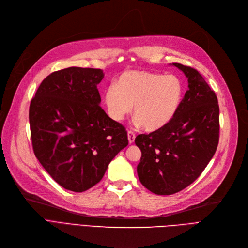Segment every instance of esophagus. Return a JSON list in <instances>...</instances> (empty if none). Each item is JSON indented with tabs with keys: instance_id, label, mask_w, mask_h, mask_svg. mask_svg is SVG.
Wrapping results in <instances>:
<instances>
[{
	"instance_id": "esophagus-1",
	"label": "esophagus",
	"mask_w": 248,
	"mask_h": 248,
	"mask_svg": "<svg viewBox=\"0 0 248 248\" xmlns=\"http://www.w3.org/2000/svg\"><path fill=\"white\" fill-rule=\"evenodd\" d=\"M135 137H136V134H135L133 131H131V130L127 131V139H129V142H130V143H133V142H134Z\"/></svg>"
}]
</instances>
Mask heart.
<instances>
[{
	"label": "heart",
	"instance_id": "obj_1",
	"mask_svg": "<svg viewBox=\"0 0 248 248\" xmlns=\"http://www.w3.org/2000/svg\"><path fill=\"white\" fill-rule=\"evenodd\" d=\"M182 97V84L174 75L126 71L109 85L105 103L110 116L122 121L133 105L136 123L154 131L173 118Z\"/></svg>",
	"mask_w": 248,
	"mask_h": 248
}]
</instances>
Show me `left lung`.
Here are the masks:
<instances>
[{"label": "left lung", "instance_id": "left-lung-1", "mask_svg": "<svg viewBox=\"0 0 248 248\" xmlns=\"http://www.w3.org/2000/svg\"><path fill=\"white\" fill-rule=\"evenodd\" d=\"M188 90L171 121L135 143L141 149L140 182L155 195H173L191 185L210 162L219 140L217 97L199 72L174 62Z\"/></svg>", "mask_w": 248, "mask_h": 248}]
</instances>
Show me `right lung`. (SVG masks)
<instances>
[{"label":"right lung","instance_id":"right-lung-1","mask_svg":"<svg viewBox=\"0 0 248 248\" xmlns=\"http://www.w3.org/2000/svg\"><path fill=\"white\" fill-rule=\"evenodd\" d=\"M101 69L70 67L40 84L30 104L33 150L63 188L82 193L103 178L127 144L125 127L100 106Z\"/></svg>","mask_w":248,"mask_h":248}]
</instances>
